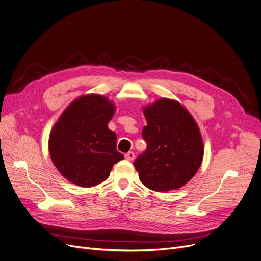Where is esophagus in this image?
Wrapping results in <instances>:
<instances>
[{
  "label": "esophagus",
  "mask_w": 261,
  "mask_h": 261,
  "mask_svg": "<svg viewBox=\"0 0 261 261\" xmlns=\"http://www.w3.org/2000/svg\"><path fill=\"white\" fill-rule=\"evenodd\" d=\"M125 158H126V160H128V161H133L134 158H135V154H134V152L130 151V152H128V153L125 154Z\"/></svg>",
  "instance_id": "1"
}]
</instances>
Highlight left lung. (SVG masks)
Here are the masks:
<instances>
[{
	"mask_svg": "<svg viewBox=\"0 0 261 261\" xmlns=\"http://www.w3.org/2000/svg\"><path fill=\"white\" fill-rule=\"evenodd\" d=\"M144 153L134 161L141 182L155 191L177 189L193 179L204 154L200 129L176 100L161 98L144 109Z\"/></svg>",
	"mask_w": 261,
	"mask_h": 261,
	"instance_id": "1",
	"label": "left lung"
}]
</instances>
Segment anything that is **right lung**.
I'll use <instances>...</instances> for the list:
<instances>
[{
	"label": "right lung",
	"instance_id": "obj_1",
	"mask_svg": "<svg viewBox=\"0 0 261 261\" xmlns=\"http://www.w3.org/2000/svg\"><path fill=\"white\" fill-rule=\"evenodd\" d=\"M115 106L97 94L80 96L55 123L48 140L49 155L67 181L81 187L106 181L115 163L116 134L108 128Z\"/></svg>",
	"mask_w": 261,
	"mask_h": 261
}]
</instances>
